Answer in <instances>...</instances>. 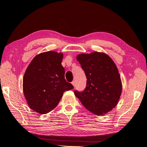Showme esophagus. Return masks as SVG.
<instances>
[{
  "label": "esophagus",
  "instance_id": "1",
  "mask_svg": "<svg viewBox=\"0 0 147 147\" xmlns=\"http://www.w3.org/2000/svg\"><path fill=\"white\" fill-rule=\"evenodd\" d=\"M71 84H72L73 86L74 87H75V82H74V81H73L72 82H71Z\"/></svg>",
  "mask_w": 147,
  "mask_h": 147
}]
</instances>
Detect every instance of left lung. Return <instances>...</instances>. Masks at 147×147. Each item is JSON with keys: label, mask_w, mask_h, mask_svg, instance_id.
Segmentation results:
<instances>
[{"label": "left lung", "mask_w": 147, "mask_h": 147, "mask_svg": "<svg viewBox=\"0 0 147 147\" xmlns=\"http://www.w3.org/2000/svg\"><path fill=\"white\" fill-rule=\"evenodd\" d=\"M77 60L87 78L84 91L75 95L91 113L102 115L112 110L119 100L122 83L118 68L111 58L102 52L79 54Z\"/></svg>", "instance_id": "1"}]
</instances>
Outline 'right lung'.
<instances>
[{"label": "right lung", "mask_w": 147, "mask_h": 147, "mask_svg": "<svg viewBox=\"0 0 147 147\" xmlns=\"http://www.w3.org/2000/svg\"><path fill=\"white\" fill-rule=\"evenodd\" d=\"M62 53L49 51L36 55L24 73L23 93L31 110L46 114L53 110L63 92L73 89L65 78Z\"/></svg>", "instance_id": "add662e5"}]
</instances>
